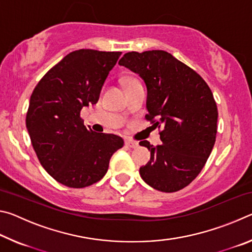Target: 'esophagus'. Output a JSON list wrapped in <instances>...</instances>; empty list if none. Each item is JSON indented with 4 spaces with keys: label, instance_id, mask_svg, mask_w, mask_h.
Here are the masks:
<instances>
[{
    "label": "esophagus",
    "instance_id": "esophagus-1",
    "mask_svg": "<svg viewBox=\"0 0 252 252\" xmlns=\"http://www.w3.org/2000/svg\"><path fill=\"white\" fill-rule=\"evenodd\" d=\"M126 144L127 147H130V148H138L139 147V143L136 142V141H133V140H130V139H126Z\"/></svg>",
    "mask_w": 252,
    "mask_h": 252
}]
</instances>
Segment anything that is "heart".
<instances>
[{
    "mask_svg": "<svg viewBox=\"0 0 252 252\" xmlns=\"http://www.w3.org/2000/svg\"><path fill=\"white\" fill-rule=\"evenodd\" d=\"M134 82H136V81H134V80H126V87H127V85H130V84L134 83Z\"/></svg>",
    "mask_w": 252,
    "mask_h": 252,
    "instance_id": "1",
    "label": "heart"
}]
</instances>
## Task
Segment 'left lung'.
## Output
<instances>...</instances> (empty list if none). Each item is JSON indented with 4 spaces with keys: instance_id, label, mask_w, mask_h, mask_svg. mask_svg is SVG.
<instances>
[{
    "instance_id": "left-lung-1",
    "label": "left lung",
    "mask_w": 252,
    "mask_h": 252,
    "mask_svg": "<svg viewBox=\"0 0 252 252\" xmlns=\"http://www.w3.org/2000/svg\"><path fill=\"white\" fill-rule=\"evenodd\" d=\"M119 64L146 82V119L162 127L161 146L140 141L151 152L140 176L162 192L183 189L201 172L216 142L218 109L210 88L193 69L162 50L127 52Z\"/></svg>"
}]
</instances>
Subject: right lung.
Wrapping results in <instances>:
<instances>
[{
  "instance_id": "1",
  "label": "right lung",
  "mask_w": 252,
  "mask_h": 252,
  "mask_svg": "<svg viewBox=\"0 0 252 252\" xmlns=\"http://www.w3.org/2000/svg\"><path fill=\"white\" fill-rule=\"evenodd\" d=\"M122 52L81 49L46 72L32 92L27 129L42 167L69 188L91 186L104 177L121 136L87 129L81 109L95 104L106 76Z\"/></svg>"
}]
</instances>
